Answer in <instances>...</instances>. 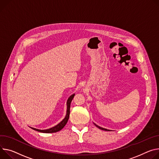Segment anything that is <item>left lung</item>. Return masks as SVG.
<instances>
[{"instance_id": "8db88e82", "label": "left lung", "mask_w": 159, "mask_h": 159, "mask_svg": "<svg viewBox=\"0 0 159 159\" xmlns=\"http://www.w3.org/2000/svg\"><path fill=\"white\" fill-rule=\"evenodd\" d=\"M94 125L97 127H98L99 129H102V130H103V131H109V130H108V129H105V128H103V127H99V126H98V125H97L96 124H94Z\"/></svg>"}]
</instances>
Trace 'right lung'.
Here are the masks:
<instances>
[{"mask_svg": "<svg viewBox=\"0 0 159 159\" xmlns=\"http://www.w3.org/2000/svg\"><path fill=\"white\" fill-rule=\"evenodd\" d=\"M75 96V94H72L71 96H70V98H68V101H67V110H66V117L60 123L57 124V125L50 128L49 129H46V130H40V129H37L35 128H33L31 127L32 129L35 130V131H37L38 132H40V133H56L57 131H60V130H61L65 125L66 124L68 119H69V116H70V104L71 102V100L73 99L74 97Z\"/></svg>", "mask_w": 159, "mask_h": 159, "instance_id": "right-lung-1", "label": "right lung"}]
</instances>
